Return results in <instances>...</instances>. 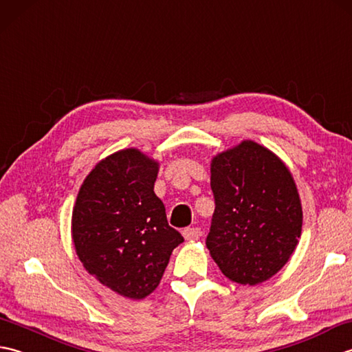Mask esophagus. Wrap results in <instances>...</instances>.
<instances>
[{
    "instance_id": "esophagus-1",
    "label": "esophagus",
    "mask_w": 352,
    "mask_h": 352,
    "mask_svg": "<svg viewBox=\"0 0 352 352\" xmlns=\"http://www.w3.org/2000/svg\"><path fill=\"white\" fill-rule=\"evenodd\" d=\"M201 234H203V231H201V228H198V227H192V228L188 227V228L183 230L184 239H186V241H190V242L198 241Z\"/></svg>"
}]
</instances>
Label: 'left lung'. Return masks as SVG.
<instances>
[{
	"label": "left lung",
	"mask_w": 352,
	"mask_h": 352,
	"mask_svg": "<svg viewBox=\"0 0 352 352\" xmlns=\"http://www.w3.org/2000/svg\"><path fill=\"white\" fill-rule=\"evenodd\" d=\"M214 198L206 245L231 281L256 286L286 265L301 236L302 208L289 169L252 140L212 160Z\"/></svg>",
	"instance_id": "obj_1"
}]
</instances>
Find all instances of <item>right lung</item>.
Returning a JSON list of instances; mask_svg holds the SVG:
<instances>
[{"instance_id":"obj_1","label":"right lung","mask_w":352,"mask_h":352,"mask_svg":"<svg viewBox=\"0 0 352 352\" xmlns=\"http://www.w3.org/2000/svg\"><path fill=\"white\" fill-rule=\"evenodd\" d=\"M159 163L134 148L101 160L80 188L72 239L89 274L116 294L142 300L159 286L184 239L154 193Z\"/></svg>"}]
</instances>
